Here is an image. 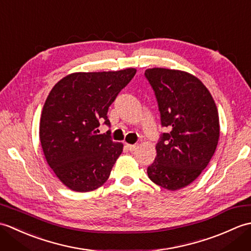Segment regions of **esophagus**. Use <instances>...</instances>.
<instances>
[{
  "mask_svg": "<svg viewBox=\"0 0 251 251\" xmlns=\"http://www.w3.org/2000/svg\"><path fill=\"white\" fill-rule=\"evenodd\" d=\"M126 148H127V150L130 151V152H132V151H135V150H136V149L138 148V146H137V145H128V143H127V145H126Z\"/></svg>",
  "mask_w": 251,
  "mask_h": 251,
  "instance_id": "1",
  "label": "esophagus"
}]
</instances>
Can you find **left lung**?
Returning a JSON list of instances; mask_svg holds the SVG:
<instances>
[{
	"mask_svg": "<svg viewBox=\"0 0 251 251\" xmlns=\"http://www.w3.org/2000/svg\"><path fill=\"white\" fill-rule=\"evenodd\" d=\"M155 93L164 132L148 176L162 188L182 189L199 177L214 155L220 125L209 90L192 74L165 68L145 73Z\"/></svg>",
	"mask_w": 251,
	"mask_h": 251,
	"instance_id": "8db88e82",
	"label": "left lung"
}]
</instances>
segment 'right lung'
<instances>
[{
    "instance_id": "add662e5",
    "label": "right lung",
    "mask_w": 251,
    "mask_h": 251,
    "mask_svg": "<svg viewBox=\"0 0 251 251\" xmlns=\"http://www.w3.org/2000/svg\"><path fill=\"white\" fill-rule=\"evenodd\" d=\"M134 68L109 72H75L61 78L47 97L40 121V140L47 164L67 188H100L123 152L110 130L98 135L100 122L110 126L108 110L135 76Z\"/></svg>"
}]
</instances>
